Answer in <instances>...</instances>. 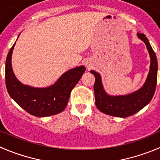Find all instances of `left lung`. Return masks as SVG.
I'll return each instance as SVG.
<instances>
[{
	"label": "left lung",
	"instance_id": "obj_1",
	"mask_svg": "<svg viewBox=\"0 0 160 160\" xmlns=\"http://www.w3.org/2000/svg\"><path fill=\"white\" fill-rule=\"evenodd\" d=\"M138 36L145 43L151 57L150 71L147 80L143 87L139 90L129 95L111 97L108 95L103 89L100 74L96 71H90L95 76L93 89L96 106L103 113L112 116L127 118L134 115L145 107L154 96L157 83V58L147 37L144 33L139 32L138 33Z\"/></svg>",
	"mask_w": 160,
	"mask_h": 160
}]
</instances>
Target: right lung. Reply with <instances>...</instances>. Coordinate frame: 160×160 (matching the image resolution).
Returning a JSON list of instances; mask_svg holds the SVG:
<instances>
[{
	"label": "right lung",
	"mask_w": 160,
	"mask_h": 160,
	"mask_svg": "<svg viewBox=\"0 0 160 160\" xmlns=\"http://www.w3.org/2000/svg\"><path fill=\"white\" fill-rule=\"evenodd\" d=\"M15 44L10 48L5 63V83L11 97L30 115L46 117L63 112L68 104L71 92L83 73L85 67H78L64 73L50 87L38 89L24 86L15 76L12 68V54Z\"/></svg>",
	"instance_id": "1"
}]
</instances>
